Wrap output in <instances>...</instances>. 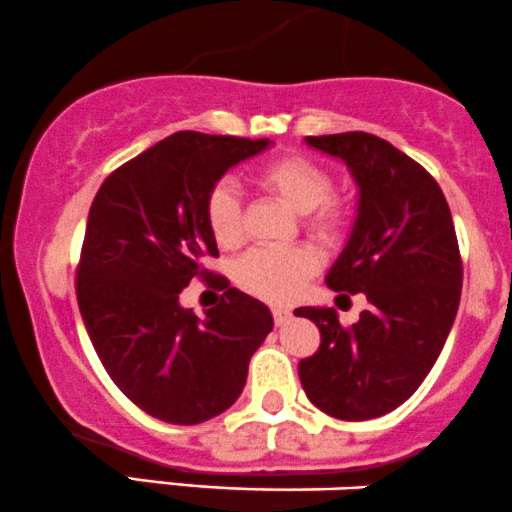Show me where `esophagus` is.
<instances>
[{
  "label": "esophagus",
  "mask_w": 512,
  "mask_h": 512,
  "mask_svg": "<svg viewBox=\"0 0 512 512\" xmlns=\"http://www.w3.org/2000/svg\"><path fill=\"white\" fill-rule=\"evenodd\" d=\"M290 318H292V311L285 309V306H275V309H273L275 326H285V323L290 321Z\"/></svg>",
  "instance_id": "34e87169"
}]
</instances>
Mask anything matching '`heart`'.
I'll return each instance as SVG.
<instances>
[{"label":"heart","instance_id":"obj_1","mask_svg":"<svg viewBox=\"0 0 512 512\" xmlns=\"http://www.w3.org/2000/svg\"><path fill=\"white\" fill-rule=\"evenodd\" d=\"M261 189L278 196L318 237H335L345 225V210L330 198L333 177L314 160L290 155L263 165L256 172ZM206 222L222 249L242 242V201L232 182H220L206 198ZM316 256L302 246L254 249L237 263V280L244 290L273 304L292 302L316 273Z\"/></svg>","mask_w":512,"mask_h":512}]
</instances>
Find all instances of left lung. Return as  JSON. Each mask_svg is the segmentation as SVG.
Listing matches in <instances>:
<instances>
[{"instance_id": "obj_1", "label": "left lung", "mask_w": 512, "mask_h": 512, "mask_svg": "<svg viewBox=\"0 0 512 512\" xmlns=\"http://www.w3.org/2000/svg\"><path fill=\"white\" fill-rule=\"evenodd\" d=\"M304 143L345 162L359 189L357 218L326 285L364 292L369 309L352 328L328 306L294 309L321 330L299 378L318 410L364 422L410 398L446 345L462 287L458 237L436 179L388 141L347 131Z\"/></svg>"}]
</instances>
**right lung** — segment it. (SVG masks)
I'll return each instance as SVG.
<instances>
[{"label":"right lung","instance_id":"obj_1","mask_svg":"<svg viewBox=\"0 0 512 512\" xmlns=\"http://www.w3.org/2000/svg\"><path fill=\"white\" fill-rule=\"evenodd\" d=\"M273 146L268 138L179 131L114 170L95 194L76 297L102 366L150 417L201 424L242 395L249 359L273 314L227 287L196 316L179 304L203 258L218 256L206 198L222 174Z\"/></svg>","mask_w":512,"mask_h":512}]
</instances>
